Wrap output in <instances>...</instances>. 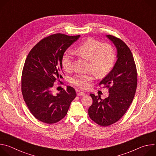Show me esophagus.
<instances>
[{
    "label": "esophagus",
    "instance_id": "obj_1",
    "mask_svg": "<svg viewBox=\"0 0 156 156\" xmlns=\"http://www.w3.org/2000/svg\"><path fill=\"white\" fill-rule=\"evenodd\" d=\"M85 93H83V92H82V91H78V93H77V95L78 96H85Z\"/></svg>",
    "mask_w": 156,
    "mask_h": 156
}]
</instances>
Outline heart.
<instances>
[{"label":"heart","instance_id":"1","mask_svg":"<svg viewBox=\"0 0 156 156\" xmlns=\"http://www.w3.org/2000/svg\"><path fill=\"white\" fill-rule=\"evenodd\" d=\"M75 53L79 57L90 61L88 69L94 72L98 78H102L112 70L115 62V53L113 48L108 44H102L94 39L88 38L75 48ZM73 57L68 53L64 54L61 58L63 69L70 72L73 68ZM93 72L78 75L72 78V83L77 87L85 90L94 80Z\"/></svg>","mask_w":156,"mask_h":156}]
</instances>
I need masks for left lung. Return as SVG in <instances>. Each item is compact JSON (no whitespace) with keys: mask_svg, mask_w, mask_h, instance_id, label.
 I'll use <instances>...</instances> for the list:
<instances>
[{"mask_svg":"<svg viewBox=\"0 0 156 156\" xmlns=\"http://www.w3.org/2000/svg\"><path fill=\"white\" fill-rule=\"evenodd\" d=\"M117 50V60L112 70L100 82L108 90V97L91 94L93 104L88 109L90 119L107 126L119 121L126 113L134 98L137 86V71L134 58L126 44L120 39L106 35Z\"/></svg>","mask_w":156,"mask_h":156,"instance_id":"left-lung-1","label":"left lung"}]
</instances>
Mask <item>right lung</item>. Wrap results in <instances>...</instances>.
I'll return each mask as SVG.
<instances>
[{
    "instance_id": "obj_1",
    "label": "right lung",
    "mask_w": 156,
    "mask_h": 156,
    "mask_svg": "<svg viewBox=\"0 0 156 156\" xmlns=\"http://www.w3.org/2000/svg\"><path fill=\"white\" fill-rule=\"evenodd\" d=\"M80 37L57 33L44 37L26 58L21 75L22 94L32 115L43 123L52 124L64 118L76 96L69 86L57 94L51 90L54 82L62 78V55Z\"/></svg>"
}]
</instances>
